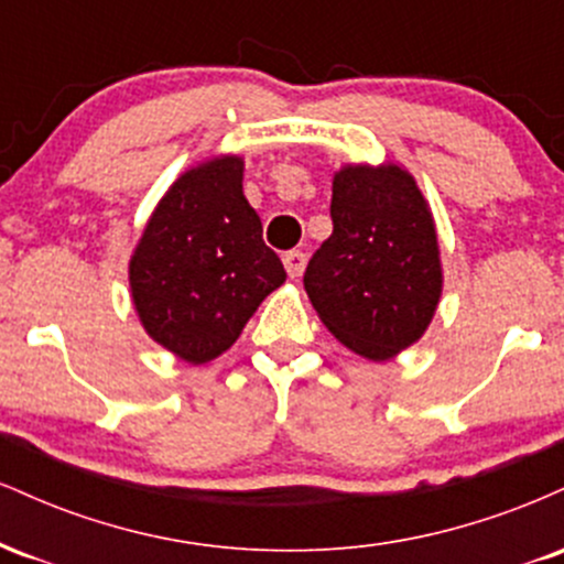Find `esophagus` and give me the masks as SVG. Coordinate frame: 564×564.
<instances>
[{
    "instance_id": "esophagus-1",
    "label": "esophagus",
    "mask_w": 564,
    "mask_h": 564,
    "mask_svg": "<svg viewBox=\"0 0 564 564\" xmlns=\"http://www.w3.org/2000/svg\"><path fill=\"white\" fill-rule=\"evenodd\" d=\"M304 264H307V254L300 249H291L283 254V268L291 278H300L304 273Z\"/></svg>"
}]
</instances>
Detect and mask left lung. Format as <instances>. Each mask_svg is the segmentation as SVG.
Listing matches in <instances>:
<instances>
[{
	"label": "left lung",
	"instance_id": "obj_1",
	"mask_svg": "<svg viewBox=\"0 0 564 564\" xmlns=\"http://www.w3.org/2000/svg\"><path fill=\"white\" fill-rule=\"evenodd\" d=\"M334 232L304 270V291L341 345L368 360L411 347L435 315L443 270L430 206L400 166H345Z\"/></svg>",
	"mask_w": 564,
	"mask_h": 564
}]
</instances>
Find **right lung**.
<instances>
[{"label": "right lung", "mask_w": 564, "mask_h": 564, "mask_svg": "<svg viewBox=\"0 0 564 564\" xmlns=\"http://www.w3.org/2000/svg\"><path fill=\"white\" fill-rule=\"evenodd\" d=\"M286 270L243 196V161L187 170L148 219L129 286L145 332L187 364L228 349Z\"/></svg>", "instance_id": "right-lung-1"}]
</instances>
